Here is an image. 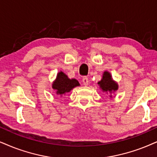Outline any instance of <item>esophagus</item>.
Listing matches in <instances>:
<instances>
[{
  "label": "esophagus",
  "mask_w": 157,
  "mask_h": 157,
  "mask_svg": "<svg viewBox=\"0 0 157 157\" xmlns=\"http://www.w3.org/2000/svg\"><path fill=\"white\" fill-rule=\"evenodd\" d=\"M82 83H83V85H85V86L88 85V77H83V78H82Z\"/></svg>",
  "instance_id": "esophagus-1"
}]
</instances>
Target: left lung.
Instances as JSON below:
<instances>
[{"label": "left lung", "instance_id": "left-lung-1", "mask_svg": "<svg viewBox=\"0 0 157 157\" xmlns=\"http://www.w3.org/2000/svg\"><path fill=\"white\" fill-rule=\"evenodd\" d=\"M98 84L103 92L109 94L110 98H112V93L117 90L119 88L117 82L113 80L112 75L108 71L104 72L101 80L98 82Z\"/></svg>", "mask_w": 157, "mask_h": 157}]
</instances>
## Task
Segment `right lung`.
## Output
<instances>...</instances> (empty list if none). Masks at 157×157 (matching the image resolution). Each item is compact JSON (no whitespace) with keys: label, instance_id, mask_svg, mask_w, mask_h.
Listing matches in <instances>:
<instances>
[{"label":"right lung","instance_id":"1","mask_svg":"<svg viewBox=\"0 0 157 157\" xmlns=\"http://www.w3.org/2000/svg\"><path fill=\"white\" fill-rule=\"evenodd\" d=\"M80 83L76 79H69L68 76L62 72H58L56 78L52 83V88L55 90L57 95H65L70 92L75 87L80 86Z\"/></svg>","mask_w":157,"mask_h":157}]
</instances>
